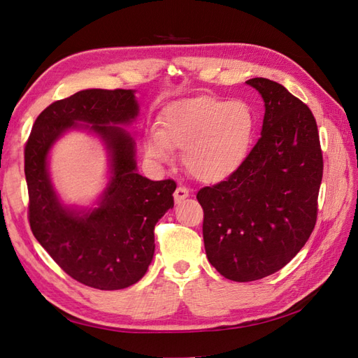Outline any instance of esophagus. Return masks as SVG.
<instances>
[{
	"mask_svg": "<svg viewBox=\"0 0 358 358\" xmlns=\"http://www.w3.org/2000/svg\"><path fill=\"white\" fill-rule=\"evenodd\" d=\"M173 196H175V201L176 203H180L182 200H185L189 196V189L185 188V187H178Z\"/></svg>",
	"mask_w": 358,
	"mask_h": 358,
	"instance_id": "1",
	"label": "esophagus"
}]
</instances>
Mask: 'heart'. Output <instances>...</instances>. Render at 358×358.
Listing matches in <instances>:
<instances>
[{"instance_id": "obj_1", "label": "heart", "mask_w": 358, "mask_h": 358, "mask_svg": "<svg viewBox=\"0 0 358 358\" xmlns=\"http://www.w3.org/2000/svg\"><path fill=\"white\" fill-rule=\"evenodd\" d=\"M255 133V116L246 103L196 96L167 106L159 128L149 129L145 152L157 164H171L182 150L187 171L203 182H221L242 166Z\"/></svg>"}]
</instances>
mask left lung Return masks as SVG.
Instances as JSON below:
<instances>
[{"label": "left lung", "instance_id": "left-lung-1", "mask_svg": "<svg viewBox=\"0 0 358 358\" xmlns=\"http://www.w3.org/2000/svg\"><path fill=\"white\" fill-rule=\"evenodd\" d=\"M264 101L262 137L233 175L197 192L209 263L236 282L288 264L317 222L322 152L315 117L282 85L246 80Z\"/></svg>", "mask_w": 358, "mask_h": 358}]
</instances>
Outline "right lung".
Segmentation results:
<instances>
[{
  "instance_id": "add662e5",
  "label": "right lung",
  "mask_w": 358,
  "mask_h": 358,
  "mask_svg": "<svg viewBox=\"0 0 358 358\" xmlns=\"http://www.w3.org/2000/svg\"><path fill=\"white\" fill-rule=\"evenodd\" d=\"M133 90H83L43 110L25 146L29 225L38 243L78 282L122 289L152 263L154 229L173 208L175 180H150L137 171L136 140L125 131L138 115ZM71 129L101 140L110 178L91 208L64 203L48 171L50 149Z\"/></svg>"
}]
</instances>
